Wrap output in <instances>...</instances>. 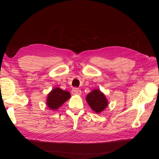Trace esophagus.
I'll use <instances>...</instances> for the list:
<instances>
[{"instance_id":"obj_1","label":"esophagus","mask_w":159,"mask_h":159,"mask_svg":"<svg viewBox=\"0 0 159 159\" xmlns=\"http://www.w3.org/2000/svg\"><path fill=\"white\" fill-rule=\"evenodd\" d=\"M71 93H73L74 95H80L81 94V90L79 88H74L72 89Z\"/></svg>"}]
</instances>
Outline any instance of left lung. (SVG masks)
Masks as SVG:
<instances>
[{
	"mask_svg": "<svg viewBox=\"0 0 159 159\" xmlns=\"http://www.w3.org/2000/svg\"><path fill=\"white\" fill-rule=\"evenodd\" d=\"M86 101L90 107L98 113L102 112L108 105L105 95L99 89H94L89 93L86 97Z\"/></svg>",
	"mask_w": 159,
	"mask_h": 159,
	"instance_id": "8db88e82",
	"label": "left lung"
}]
</instances>
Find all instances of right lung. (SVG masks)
<instances>
[{"instance_id": "1", "label": "right lung", "mask_w": 159, "mask_h": 159, "mask_svg": "<svg viewBox=\"0 0 159 159\" xmlns=\"http://www.w3.org/2000/svg\"><path fill=\"white\" fill-rule=\"evenodd\" d=\"M70 98V93L68 91H64L56 88L48 95L47 105L51 109H58L61 105Z\"/></svg>"}]
</instances>
